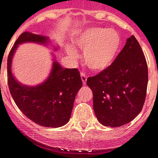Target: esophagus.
<instances>
[{
    "label": "esophagus",
    "instance_id": "1",
    "mask_svg": "<svg viewBox=\"0 0 158 158\" xmlns=\"http://www.w3.org/2000/svg\"><path fill=\"white\" fill-rule=\"evenodd\" d=\"M80 76H81V79H82V82H83L84 85H85V82H86V79H87V76L84 73H82L81 74H80Z\"/></svg>",
    "mask_w": 158,
    "mask_h": 158
}]
</instances>
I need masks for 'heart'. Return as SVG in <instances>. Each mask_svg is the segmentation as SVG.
I'll return each instance as SVG.
<instances>
[{
	"mask_svg": "<svg viewBox=\"0 0 158 158\" xmlns=\"http://www.w3.org/2000/svg\"><path fill=\"white\" fill-rule=\"evenodd\" d=\"M73 43L84 49L83 58L85 65L93 71H102L110 66L121 48V37L114 29L87 28L78 34ZM66 52L76 56L75 49L67 46Z\"/></svg>",
	"mask_w": 158,
	"mask_h": 158,
	"instance_id": "1",
	"label": "heart"
}]
</instances>
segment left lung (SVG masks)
I'll return each instance as SVG.
<instances>
[{
  "label": "left lung",
  "mask_w": 158,
  "mask_h": 158,
  "mask_svg": "<svg viewBox=\"0 0 158 158\" xmlns=\"http://www.w3.org/2000/svg\"><path fill=\"white\" fill-rule=\"evenodd\" d=\"M86 85L93 91V110L105 126L119 127L142 110L148 85L146 60L138 41L131 35L112 64Z\"/></svg>",
  "instance_id": "1"
}]
</instances>
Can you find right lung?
Segmentation results:
<instances>
[{
  "instance_id": "right-lung-1",
  "label": "right lung",
  "mask_w": 158,
  "mask_h": 158,
  "mask_svg": "<svg viewBox=\"0 0 158 158\" xmlns=\"http://www.w3.org/2000/svg\"><path fill=\"white\" fill-rule=\"evenodd\" d=\"M26 42L48 46L47 36L25 32L20 35L7 58L8 87L16 106L30 120L45 127H60L70 119L77 93L82 86L79 72L76 68H64L52 58L51 73L44 82L35 86L20 83L12 73V60L18 46ZM53 50L59 48L53 47Z\"/></svg>"
}]
</instances>
